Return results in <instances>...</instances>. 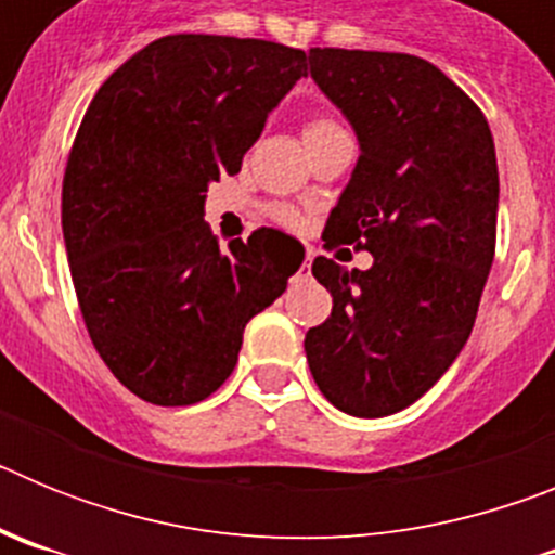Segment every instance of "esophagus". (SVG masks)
Masks as SVG:
<instances>
[{"label": "esophagus", "instance_id": "1", "mask_svg": "<svg viewBox=\"0 0 555 555\" xmlns=\"http://www.w3.org/2000/svg\"><path fill=\"white\" fill-rule=\"evenodd\" d=\"M311 261H313V255L308 253V255H306V261H302V272H308V269H311Z\"/></svg>", "mask_w": 555, "mask_h": 555}]
</instances>
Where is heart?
<instances>
[{"label": "heart", "instance_id": "b5f03b06", "mask_svg": "<svg viewBox=\"0 0 555 555\" xmlns=\"http://www.w3.org/2000/svg\"><path fill=\"white\" fill-rule=\"evenodd\" d=\"M331 130H341V127L333 125L331 119H313V121H308L306 135L308 132H331ZM278 219H281L283 224H297V214H292V210H281V214H278Z\"/></svg>", "mask_w": 555, "mask_h": 555}]
</instances>
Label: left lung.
Segmentation results:
<instances>
[{"label":"left lung","mask_w":555,"mask_h":555,"mask_svg":"<svg viewBox=\"0 0 555 555\" xmlns=\"http://www.w3.org/2000/svg\"><path fill=\"white\" fill-rule=\"evenodd\" d=\"M308 61L361 152L322 238L370 249L372 267L313 261L333 311L306 333V358L338 411L377 420L416 403L473 333L494 258V141L423 57L313 47Z\"/></svg>","instance_id":"left-lung-1"}]
</instances>
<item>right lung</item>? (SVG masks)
<instances>
[{"label":"right lung","instance_id":"right-lung-1","mask_svg":"<svg viewBox=\"0 0 555 555\" xmlns=\"http://www.w3.org/2000/svg\"><path fill=\"white\" fill-rule=\"evenodd\" d=\"M306 52L258 38L164 36L100 86L63 178V242L88 336L155 405H191L233 372L244 327L306 249L261 228L219 247L205 191L242 169Z\"/></svg>","mask_w":555,"mask_h":555}]
</instances>
